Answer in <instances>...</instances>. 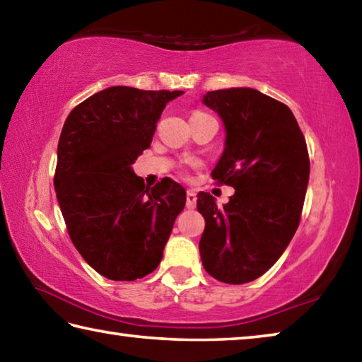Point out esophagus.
<instances>
[{"instance_id":"34e87169","label":"esophagus","mask_w":362,"mask_h":362,"mask_svg":"<svg viewBox=\"0 0 362 362\" xmlns=\"http://www.w3.org/2000/svg\"><path fill=\"white\" fill-rule=\"evenodd\" d=\"M187 207H188V209H194V207H196L194 189H188V192H187Z\"/></svg>"}]
</instances>
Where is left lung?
I'll return each mask as SVG.
<instances>
[{
	"instance_id": "1",
	"label": "left lung",
	"mask_w": 362,
	"mask_h": 362,
	"mask_svg": "<svg viewBox=\"0 0 362 362\" xmlns=\"http://www.w3.org/2000/svg\"><path fill=\"white\" fill-rule=\"evenodd\" d=\"M201 102L225 127L212 179L235 188L223 207L198 193L206 220L201 260L212 278L244 284L268 272L296 235L310 179L308 150L291 108L260 90H211Z\"/></svg>"
}]
</instances>
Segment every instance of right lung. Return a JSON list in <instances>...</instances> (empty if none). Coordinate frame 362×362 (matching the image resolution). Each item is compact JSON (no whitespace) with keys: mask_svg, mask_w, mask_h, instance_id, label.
<instances>
[{"mask_svg":"<svg viewBox=\"0 0 362 362\" xmlns=\"http://www.w3.org/2000/svg\"><path fill=\"white\" fill-rule=\"evenodd\" d=\"M182 94L112 86L73 108L60 132L54 177L60 211L78 252L108 279L151 273L185 207L179 183L145 187L132 169L168 102Z\"/></svg>","mask_w":362,"mask_h":362,"instance_id":"add662e5","label":"right lung"}]
</instances>
